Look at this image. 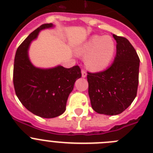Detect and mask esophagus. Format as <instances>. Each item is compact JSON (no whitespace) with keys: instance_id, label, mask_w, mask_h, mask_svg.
<instances>
[{"instance_id":"esophagus-1","label":"esophagus","mask_w":153,"mask_h":153,"mask_svg":"<svg viewBox=\"0 0 153 153\" xmlns=\"http://www.w3.org/2000/svg\"><path fill=\"white\" fill-rule=\"evenodd\" d=\"M82 78H86V77H87L86 71H84V70H82Z\"/></svg>"}]
</instances>
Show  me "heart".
Returning a JSON list of instances; mask_svg holds the SVG:
<instances>
[{"mask_svg": "<svg viewBox=\"0 0 153 153\" xmlns=\"http://www.w3.org/2000/svg\"><path fill=\"white\" fill-rule=\"evenodd\" d=\"M115 53L116 44L110 36L93 35L77 49V54L84 56L85 66L92 71L106 69Z\"/></svg>", "mask_w": 153, "mask_h": 153, "instance_id": "obj_1", "label": "heart"}]
</instances>
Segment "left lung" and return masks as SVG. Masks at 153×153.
<instances>
[{"label": "left lung", "instance_id": "left-lung-1", "mask_svg": "<svg viewBox=\"0 0 153 153\" xmlns=\"http://www.w3.org/2000/svg\"><path fill=\"white\" fill-rule=\"evenodd\" d=\"M117 55L111 66L97 73H88V94L94 111L117 115L127 108L137 96L140 59L130 41L113 34Z\"/></svg>", "mask_w": 153, "mask_h": 153}]
</instances>
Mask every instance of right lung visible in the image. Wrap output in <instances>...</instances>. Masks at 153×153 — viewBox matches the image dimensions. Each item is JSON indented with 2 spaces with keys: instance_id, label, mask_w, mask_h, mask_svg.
<instances>
[{
  "instance_id": "right-lung-1",
  "label": "right lung",
  "mask_w": 153,
  "mask_h": 153,
  "mask_svg": "<svg viewBox=\"0 0 153 153\" xmlns=\"http://www.w3.org/2000/svg\"><path fill=\"white\" fill-rule=\"evenodd\" d=\"M45 23L26 38L16 49L13 65V85L16 94L24 107L43 118H53L65 111L70 93L76 80L82 77L78 65L66 68L62 65L53 68L35 66L29 57L30 44L41 30L53 28Z\"/></svg>"
}]
</instances>
